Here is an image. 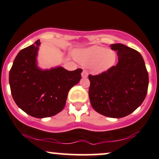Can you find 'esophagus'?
I'll return each mask as SVG.
<instances>
[{"label": "esophagus", "mask_w": 159, "mask_h": 159, "mask_svg": "<svg viewBox=\"0 0 159 159\" xmlns=\"http://www.w3.org/2000/svg\"><path fill=\"white\" fill-rule=\"evenodd\" d=\"M87 76H88V72H87L86 70H84L81 73V77L83 78H87Z\"/></svg>", "instance_id": "esophagus-1"}]
</instances>
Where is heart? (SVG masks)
I'll list each match as a JSON object with an SVG mask.
<instances>
[{
	"mask_svg": "<svg viewBox=\"0 0 159 159\" xmlns=\"http://www.w3.org/2000/svg\"><path fill=\"white\" fill-rule=\"evenodd\" d=\"M77 61L84 66H91L95 73L100 74L107 72L116 61V54L99 45H92L78 50L75 52Z\"/></svg>",
	"mask_w": 159,
	"mask_h": 159,
	"instance_id": "b5f03b06",
	"label": "heart"
}]
</instances>
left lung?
<instances>
[{
    "instance_id": "obj_1",
    "label": "left lung",
    "mask_w": 159,
    "mask_h": 159,
    "mask_svg": "<svg viewBox=\"0 0 159 159\" xmlns=\"http://www.w3.org/2000/svg\"><path fill=\"white\" fill-rule=\"evenodd\" d=\"M111 48L117 51V63L98 75H89V98L98 114L121 118L132 114L143 102L149 76L139 52L120 43L111 45Z\"/></svg>"
}]
</instances>
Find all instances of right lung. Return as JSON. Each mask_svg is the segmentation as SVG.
Listing matches in <instances>:
<instances>
[{
	"instance_id": "1",
	"label": "right lung",
	"mask_w": 159,
	"mask_h": 159,
	"mask_svg": "<svg viewBox=\"0 0 159 159\" xmlns=\"http://www.w3.org/2000/svg\"><path fill=\"white\" fill-rule=\"evenodd\" d=\"M39 39L19 52L10 71L11 93L19 108L36 118L54 116L65 107L69 90L81 80L82 69L68 71L61 66H38Z\"/></svg>"
}]
</instances>
